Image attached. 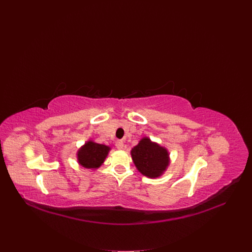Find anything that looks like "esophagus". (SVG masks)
<instances>
[{"label":"esophagus","mask_w":252,"mask_h":252,"mask_svg":"<svg viewBox=\"0 0 252 252\" xmlns=\"http://www.w3.org/2000/svg\"><path fill=\"white\" fill-rule=\"evenodd\" d=\"M116 147H117L118 150H122V149L124 148V141L121 140V139L117 140V141H116Z\"/></svg>","instance_id":"esophagus-1"}]
</instances>
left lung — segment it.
Instances as JSON below:
<instances>
[{
  "label": "left lung",
  "instance_id": "1",
  "mask_svg": "<svg viewBox=\"0 0 252 252\" xmlns=\"http://www.w3.org/2000/svg\"><path fill=\"white\" fill-rule=\"evenodd\" d=\"M132 160L137 169L148 177H158L168 165V154L164 148L142 138L131 150Z\"/></svg>",
  "mask_w": 252,
  "mask_h": 252
}]
</instances>
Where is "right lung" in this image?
<instances>
[{
	"label": "right lung",
	"mask_w": 252,
	"mask_h": 252,
	"mask_svg": "<svg viewBox=\"0 0 252 252\" xmlns=\"http://www.w3.org/2000/svg\"><path fill=\"white\" fill-rule=\"evenodd\" d=\"M109 151V147L99 145V143L94 141H89L78 153L79 162L84 167L96 168L103 162Z\"/></svg>",
	"instance_id": "add662e5"
}]
</instances>
